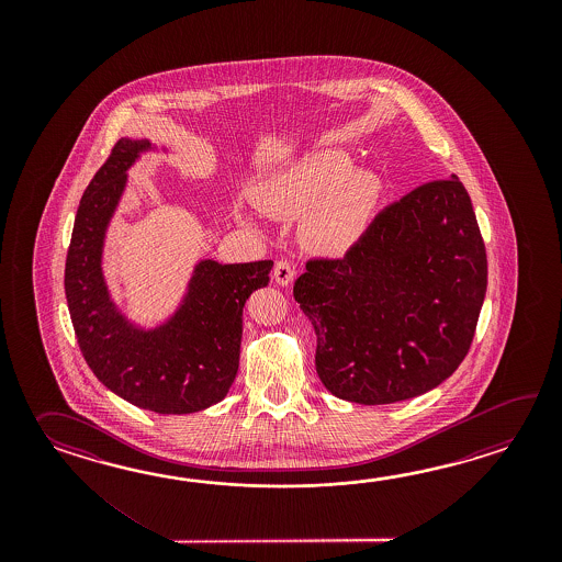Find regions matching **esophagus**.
<instances>
[{"label":"esophagus","instance_id":"obj_1","mask_svg":"<svg viewBox=\"0 0 562 562\" xmlns=\"http://www.w3.org/2000/svg\"><path fill=\"white\" fill-rule=\"evenodd\" d=\"M293 277H295V267L289 263V261H277L276 267H273V279H276L279 285H289L291 281H293Z\"/></svg>","mask_w":562,"mask_h":562}]
</instances>
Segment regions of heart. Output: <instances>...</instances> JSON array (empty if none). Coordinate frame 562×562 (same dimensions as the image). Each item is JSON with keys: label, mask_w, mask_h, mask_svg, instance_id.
I'll use <instances>...</instances> for the list:
<instances>
[{"label": "heart", "mask_w": 562, "mask_h": 562, "mask_svg": "<svg viewBox=\"0 0 562 562\" xmlns=\"http://www.w3.org/2000/svg\"><path fill=\"white\" fill-rule=\"evenodd\" d=\"M341 150H322L299 158L259 184L255 203L269 213L295 215L301 237L315 251L341 255L363 235L382 184L368 168L349 167ZM240 221H251L245 206H237Z\"/></svg>", "instance_id": "b5f03b06"}]
</instances>
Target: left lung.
I'll list each match as a JSON object with an SVG mask.
<instances>
[{
	"label": "left lung",
	"instance_id": "1",
	"mask_svg": "<svg viewBox=\"0 0 562 562\" xmlns=\"http://www.w3.org/2000/svg\"><path fill=\"white\" fill-rule=\"evenodd\" d=\"M293 285L331 394L380 406L450 378L476 334L488 263L460 180L419 184L385 206L341 259H311Z\"/></svg>",
	"mask_w": 562,
	"mask_h": 562
}]
</instances>
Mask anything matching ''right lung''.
<instances>
[{
	"instance_id": "obj_1",
	"label": "right lung",
	"mask_w": 562,
	"mask_h": 562,
	"mask_svg": "<svg viewBox=\"0 0 562 562\" xmlns=\"http://www.w3.org/2000/svg\"><path fill=\"white\" fill-rule=\"evenodd\" d=\"M148 148V140L120 138L90 180L74 221L64 286L80 351L110 392L156 414H192L221 402L235 382L243 307L269 283L273 261H201L165 325L144 331L126 322L104 283L102 247L126 170Z\"/></svg>"
}]
</instances>
